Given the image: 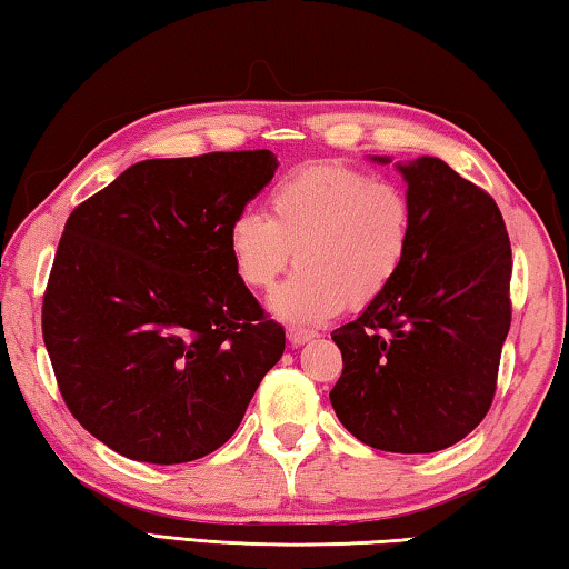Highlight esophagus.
Wrapping results in <instances>:
<instances>
[{"label":"esophagus","mask_w":569,"mask_h":569,"mask_svg":"<svg viewBox=\"0 0 569 569\" xmlns=\"http://www.w3.org/2000/svg\"><path fill=\"white\" fill-rule=\"evenodd\" d=\"M315 336H318V333H315V330H302V328H290V330H287V340H290L295 348L310 343Z\"/></svg>","instance_id":"1"}]
</instances>
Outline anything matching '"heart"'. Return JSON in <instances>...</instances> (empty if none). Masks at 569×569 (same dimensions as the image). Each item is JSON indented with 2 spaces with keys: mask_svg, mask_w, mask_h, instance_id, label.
<instances>
[{
  "mask_svg": "<svg viewBox=\"0 0 569 569\" xmlns=\"http://www.w3.org/2000/svg\"><path fill=\"white\" fill-rule=\"evenodd\" d=\"M269 216L241 211L226 231L236 277L269 290L287 264L297 272L269 297L290 326H318L346 308L379 302L407 267L412 200L395 182L348 162L302 164L267 196Z\"/></svg>",
  "mask_w": 569,
  "mask_h": 569,
  "instance_id": "obj_1",
  "label": "heart"
}]
</instances>
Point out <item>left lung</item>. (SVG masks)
I'll list each match as a JSON object with an SVG mask.
<instances>
[{
  "instance_id": "1",
  "label": "left lung",
  "mask_w": 569,
  "mask_h": 569,
  "mask_svg": "<svg viewBox=\"0 0 569 569\" xmlns=\"http://www.w3.org/2000/svg\"><path fill=\"white\" fill-rule=\"evenodd\" d=\"M397 170L415 211L412 251L391 290L333 330L343 373L330 405L369 448L437 452L473 432L493 401L511 243L493 198L440 157Z\"/></svg>"
}]
</instances>
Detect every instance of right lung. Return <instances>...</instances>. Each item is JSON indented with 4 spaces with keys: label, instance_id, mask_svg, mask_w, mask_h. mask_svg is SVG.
Returning <instances> with one entry per match:
<instances>
[{
    "label": "right lung",
    "instance_id": "right-lung-1",
    "mask_svg": "<svg viewBox=\"0 0 569 569\" xmlns=\"http://www.w3.org/2000/svg\"><path fill=\"white\" fill-rule=\"evenodd\" d=\"M277 164L269 150L144 160L66 221L42 338L71 415L119 456L174 466L218 450L282 358V326L226 249Z\"/></svg>",
    "mask_w": 569,
    "mask_h": 569
}]
</instances>
